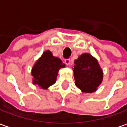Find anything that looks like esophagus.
<instances>
[{
	"mask_svg": "<svg viewBox=\"0 0 127 127\" xmlns=\"http://www.w3.org/2000/svg\"><path fill=\"white\" fill-rule=\"evenodd\" d=\"M64 63L67 65H69L70 64V60L69 59H65L64 60Z\"/></svg>",
	"mask_w": 127,
	"mask_h": 127,
	"instance_id": "34e87169",
	"label": "esophagus"
}]
</instances>
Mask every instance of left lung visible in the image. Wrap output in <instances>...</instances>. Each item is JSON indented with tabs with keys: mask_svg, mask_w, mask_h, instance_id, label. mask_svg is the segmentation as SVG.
<instances>
[{
	"mask_svg": "<svg viewBox=\"0 0 127 127\" xmlns=\"http://www.w3.org/2000/svg\"><path fill=\"white\" fill-rule=\"evenodd\" d=\"M75 85L85 93H92L102 83L103 72L98 61L89 53H84L74 62Z\"/></svg>",
	"mask_w": 127,
	"mask_h": 127,
	"instance_id": "left-lung-1",
	"label": "left lung"
}]
</instances>
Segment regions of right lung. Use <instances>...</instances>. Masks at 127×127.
Returning a JSON list of instances; mask_svg holds the SVG:
<instances>
[{
  "mask_svg": "<svg viewBox=\"0 0 127 127\" xmlns=\"http://www.w3.org/2000/svg\"><path fill=\"white\" fill-rule=\"evenodd\" d=\"M64 67L65 64L60 58L53 56L50 50L45 51L32 68V83L47 90L55 83L59 69Z\"/></svg>",
  "mask_w": 127,
  "mask_h": 127,
  "instance_id": "1",
  "label": "right lung"
}]
</instances>
